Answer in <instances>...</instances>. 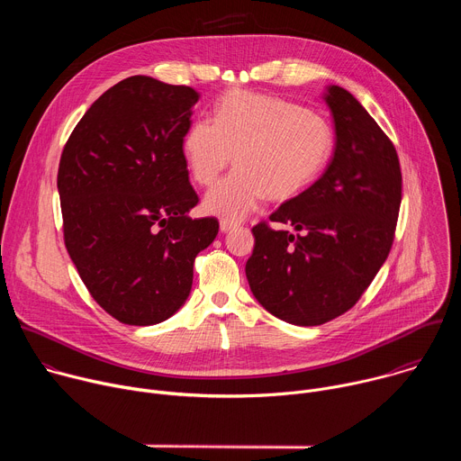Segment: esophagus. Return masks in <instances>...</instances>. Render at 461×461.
I'll list each match as a JSON object with an SVG mask.
<instances>
[{"mask_svg":"<svg viewBox=\"0 0 461 461\" xmlns=\"http://www.w3.org/2000/svg\"><path fill=\"white\" fill-rule=\"evenodd\" d=\"M239 224L235 222V221H230V219H222L221 221V231H231V230H235Z\"/></svg>","mask_w":461,"mask_h":461,"instance_id":"34e87169","label":"esophagus"}]
</instances>
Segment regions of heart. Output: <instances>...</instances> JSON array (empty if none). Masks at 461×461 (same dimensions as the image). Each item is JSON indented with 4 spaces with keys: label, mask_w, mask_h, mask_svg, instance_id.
<instances>
[{
    "label": "heart",
    "mask_w": 461,
    "mask_h": 461,
    "mask_svg": "<svg viewBox=\"0 0 461 461\" xmlns=\"http://www.w3.org/2000/svg\"><path fill=\"white\" fill-rule=\"evenodd\" d=\"M332 149L334 129L326 118L242 89L222 95L213 120H194L182 139L199 185H212L233 158L239 164L206 194V210L226 219L248 215L267 196L276 203L292 199L317 178Z\"/></svg>",
    "instance_id": "1"
}]
</instances>
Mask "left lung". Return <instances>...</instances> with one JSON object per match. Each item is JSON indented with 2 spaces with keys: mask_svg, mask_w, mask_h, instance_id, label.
Masks as SVG:
<instances>
[{
  "mask_svg": "<svg viewBox=\"0 0 461 461\" xmlns=\"http://www.w3.org/2000/svg\"><path fill=\"white\" fill-rule=\"evenodd\" d=\"M324 100L336 151L321 178L270 215L301 233L253 226L246 277L272 315L317 326L348 312L386 260L402 206V167L392 140L343 87Z\"/></svg>",
  "mask_w": 461,
  "mask_h": 461,
  "instance_id": "obj_1",
  "label": "left lung"
}]
</instances>
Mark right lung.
Returning <instances> with one entry per match:
<instances>
[{
	"label": "right lung",
	"instance_id": "1",
	"mask_svg": "<svg viewBox=\"0 0 461 461\" xmlns=\"http://www.w3.org/2000/svg\"><path fill=\"white\" fill-rule=\"evenodd\" d=\"M199 93L129 77L82 116L58 167L63 240L91 297L123 324L149 326L187 299L194 257L217 233L199 204L182 139Z\"/></svg>",
	"mask_w": 461,
	"mask_h": 461
}]
</instances>
